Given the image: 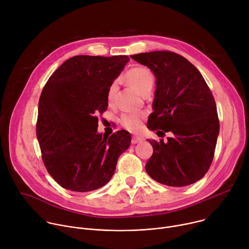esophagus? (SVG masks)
<instances>
[{
  "mask_svg": "<svg viewBox=\"0 0 249 249\" xmlns=\"http://www.w3.org/2000/svg\"><path fill=\"white\" fill-rule=\"evenodd\" d=\"M143 140L142 139L141 137H137V136H134V137H132V144H137V143H140V142Z\"/></svg>",
  "mask_w": 249,
  "mask_h": 249,
  "instance_id": "obj_1",
  "label": "esophagus"
}]
</instances>
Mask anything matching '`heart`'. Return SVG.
<instances>
[{"label": "heart", "mask_w": 249, "mask_h": 249, "mask_svg": "<svg viewBox=\"0 0 249 249\" xmlns=\"http://www.w3.org/2000/svg\"><path fill=\"white\" fill-rule=\"evenodd\" d=\"M126 80L142 94L146 91H151L154 86L155 78L151 71L144 67H135L130 69L125 75ZM118 89V84L116 81L112 82L107 90V100L112 103ZM144 115L137 112L125 113L121 117V124L124 128L131 132H137L142 127V120Z\"/></svg>", "instance_id": "b5f03b06"}]
</instances>
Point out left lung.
I'll return each instance as SVG.
<instances>
[{
  "label": "left lung",
  "instance_id": "1",
  "mask_svg": "<svg viewBox=\"0 0 249 249\" xmlns=\"http://www.w3.org/2000/svg\"><path fill=\"white\" fill-rule=\"evenodd\" d=\"M131 58L150 68L157 80L147 127L157 134H172L167 142L149 140L154 153L146 163L147 173L172 187L195 183L210 168L220 132L211 89L198 69L179 54L153 51Z\"/></svg>",
  "mask_w": 249,
  "mask_h": 249
}]
</instances>
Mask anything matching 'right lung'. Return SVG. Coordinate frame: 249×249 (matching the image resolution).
Instances as JSON below:
<instances>
[{"instance_id":"1","label":"right lung","mask_w":249,"mask_h":249,"mask_svg":"<svg viewBox=\"0 0 249 249\" xmlns=\"http://www.w3.org/2000/svg\"><path fill=\"white\" fill-rule=\"evenodd\" d=\"M129 60L125 55L75 56L44 86L36 136L44 165L63 188L89 192L104 186L130 147L131 135L125 130L98 134L96 116L107 109L108 88Z\"/></svg>"}]
</instances>
